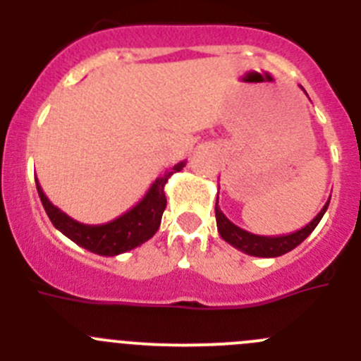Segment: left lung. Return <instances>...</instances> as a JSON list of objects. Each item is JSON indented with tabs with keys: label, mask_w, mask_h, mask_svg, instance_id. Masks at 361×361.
I'll list each match as a JSON object with an SVG mask.
<instances>
[{
	"label": "left lung",
	"mask_w": 361,
	"mask_h": 361,
	"mask_svg": "<svg viewBox=\"0 0 361 361\" xmlns=\"http://www.w3.org/2000/svg\"><path fill=\"white\" fill-rule=\"evenodd\" d=\"M302 89V87H301ZM305 90V89H302ZM306 92V90H305ZM331 200V197H329ZM329 200L328 203L322 207V210L315 215L312 222H308L305 228H301L295 233H288V235H279V237H264V235H255L249 233V231L242 230L238 228L237 224L230 221L226 215L222 214L221 208L217 207L219 203V196H217V203H215V219H217V230L219 235H221L228 244H231L233 247H237L238 251L245 252V255H251V257H260V258H276L281 257L285 252L292 251L294 247H298L310 233H312L317 224L321 222L322 215L326 214L329 207Z\"/></svg>",
	"instance_id": "obj_1"
}]
</instances>
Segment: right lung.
<instances>
[{"label": "right lung", "mask_w": 361, "mask_h": 361, "mask_svg": "<svg viewBox=\"0 0 361 361\" xmlns=\"http://www.w3.org/2000/svg\"><path fill=\"white\" fill-rule=\"evenodd\" d=\"M185 167V161L176 164L171 171H165L164 176L157 178L146 196L135 204L126 214L104 224H83L76 219L69 217L66 212L51 203L42 192V187L37 183V192L42 201V207L48 214L49 221L59 231H62L74 244L82 245L90 252L101 257H117L121 252L131 251L149 240L160 228L161 214L167 207L164 187L171 176Z\"/></svg>", "instance_id": "right-lung-1"}]
</instances>
